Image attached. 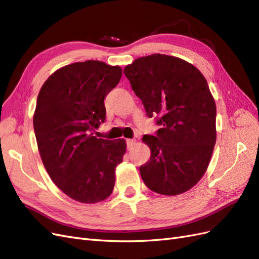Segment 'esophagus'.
Wrapping results in <instances>:
<instances>
[{
    "instance_id": "34e87169",
    "label": "esophagus",
    "mask_w": 259,
    "mask_h": 259,
    "mask_svg": "<svg viewBox=\"0 0 259 259\" xmlns=\"http://www.w3.org/2000/svg\"><path fill=\"white\" fill-rule=\"evenodd\" d=\"M126 144H127V147H128V148L134 147L135 140H134V139H127V140H126Z\"/></svg>"
}]
</instances>
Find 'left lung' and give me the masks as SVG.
Masks as SVG:
<instances>
[{
	"label": "left lung",
	"instance_id": "left-lung-1",
	"mask_svg": "<svg viewBox=\"0 0 259 259\" xmlns=\"http://www.w3.org/2000/svg\"><path fill=\"white\" fill-rule=\"evenodd\" d=\"M149 117L159 116L156 136L145 135L150 160L140 166L149 189L178 195L205 174L216 143V105L207 81L190 62L152 54L124 68Z\"/></svg>",
	"mask_w": 259,
	"mask_h": 259
}]
</instances>
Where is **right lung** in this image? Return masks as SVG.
<instances>
[{"label": "right lung", "mask_w": 259, "mask_h": 259, "mask_svg": "<svg viewBox=\"0 0 259 259\" xmlns=\"http://www.w3.org/2000/svg\"><path fill=\"white\" fill-rule=\"evenodd\" d=\"M121 76L119 66L74 62L52 73L37 95L33 127L44 167L62 192L85 204L112 193L115 168L126 152L125 139L92 133L105 121L104 99Z\"/></svg>", "instance_id": "right-lung-1"}]
</instances>
